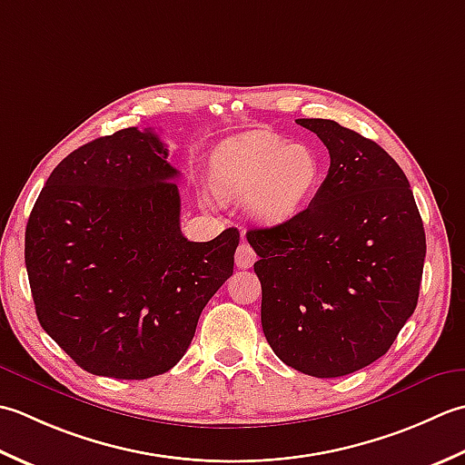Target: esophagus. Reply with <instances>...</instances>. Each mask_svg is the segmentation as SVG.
Segmentation results:
<instances>
[{
  "label": "esophagus",
  "instance_id": "obj_1",
  "mask_svg": "<svg viewBox=\"0 0 465 465\" xmlns=\"http://www.w3.org/2000/svg\"><path fill=\"white\" fill-rule=\"evenodd\" d=\"M254 261H257V252L252 251V246L249 242H241L239 249H236V267L249 269Z\"/></svg>",
  "mask_w": 465,
  "mask_h": 465
}]
</instances>
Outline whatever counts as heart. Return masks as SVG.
Returning a JSON list of instances; mask_svg holds the SVG:
<instances>
[{
	"label": "heart",
	"mask_w": 465,
	"mask_h": 465,
	"mask_svg": "<svg viewBox=\"0 0 465 465\" xmlns=\"http://www.w3.org/2000/svg\"><path fill=\"white\" fill-rule=\"evenodd\" d=\"M323 176L317 150L292 144L269 130H254L216 148L213 180L219 194L251 201L257 219L279 224L292 219Z\"/></svg>",
	"instance_id": "1"
}]
</instances>
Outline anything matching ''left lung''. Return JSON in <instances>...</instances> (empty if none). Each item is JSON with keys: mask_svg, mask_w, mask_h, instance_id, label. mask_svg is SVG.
I'll return each instance as SVG.
<instances>
[{"mask_svg": "<svg viewBox=\"0 0 465 465\" xmlns=\"http://www.w3.org/2000/svg\"><path fill=\"white\" fill-rule=\"evenodd\" d=\"M331 156L305 211L251 229L261 323L282 363L312 377L359 371L390 351L418 305L425 232L400 164L333 120L301 118Z\"/></svg>", "mask_w": 465, "mask_h": 465, "instance_id": "obj_1", "label": "left lung"}]
</instances>
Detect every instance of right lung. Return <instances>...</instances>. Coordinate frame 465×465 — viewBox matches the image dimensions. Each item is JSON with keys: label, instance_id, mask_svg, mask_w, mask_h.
Segmentation results:
<instances>
[{"label": "right lung", "instance_id": "right-lung-1", "mask_svg": "<svg viewBox=\"0 0 465 465\" xmlns=\"http://www.w3.org/2000/svg\"><path fill=\"white\" fill-rule=\"evenodd\" d=\"M153 130L124 128L54 168L25 226V269L44 331L88 373L173 369L232 274L239 231L180 232L178 170Z\"/></svg>", "mask_w": 465, "mask_h": 465}]
</instances>
